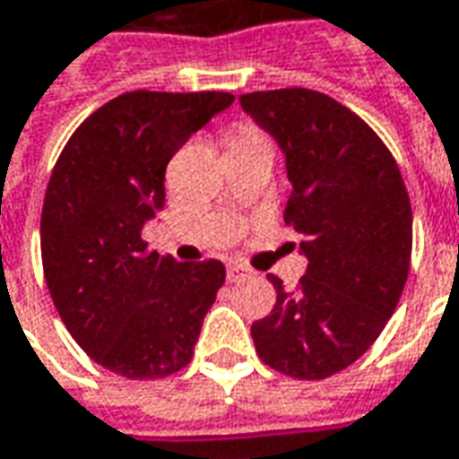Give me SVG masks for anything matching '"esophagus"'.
<instances>
[{"label":"esophagus","mask_w":459,"mask_h":459,"mask_svg":"<svg viewBox=\"0 0 459 459\" xmlns=\"http://www.w3.org/2000/svg\"><path fill=\"white\" fill-rule=\"evenodd\" d=\"M247 275H250V270L245 265H239V263H230L227 265V280L230 282H239V280H245Z\"/></svg>","instance_id":"34e87169"}]
</instances>
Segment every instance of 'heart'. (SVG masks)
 I'll return each mask as SVG.
<instances>
[{"instance_id":"obj_1","label":"heart","mask_w":459,"mask_h":459,"mask_svg":"<svg viewBox=\"0 0 459 459\" xmlns=\"http://www.w3.org/2000/svg\"><path fill=\"white\" fill-rule=\"evenodd\" d=\"M250 136H257V131L250 128V126H239V128H235V134L230 136V143H232V141H239V138H250Z\"/></svg>"}]
</instances>
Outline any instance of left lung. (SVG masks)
I'll return each instance as SVG.
<instances>
[{
    "instance_id": "left-lung-1",
    "label": "left lung",
    "mask_w": 459,
    "mask_h": 459,
    "mask_svg": "<svg viewBox=\"0 0 459 459\" xmlns=\"http://www.w3.org/2000/svg\"><path fill=\"white\" fill-rule=\"evenodd\" d=\"M285 153V224L308 270L252 323L255 351L285 377L321 381L361 359L402 298L411 260V204L392 151L331 95L280 88L239 95Z\"/></svg>"
}]
</instances>
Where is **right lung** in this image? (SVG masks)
I'll return each instance as SVG.
<instances>
[{"instance_id":"right-lung-1","label":"right lung","mask_w":459,"mask_h":459,"mask_svg":"<svg viewBox=\"0 0 459 459\" xmlns=\"http://www.w3.org/2000/svg\"><path fill=\"white\" fill-rule=\"evenodd\" d=\"M235 95L123 93L65 143L45 192L39 245L50 298L95 364L126 379H164L192 361L224 282L220 260L177 263L141 230L164 207L171 156Z\"/></svg>"}]
</instances>
